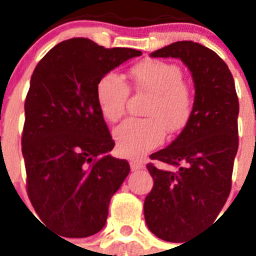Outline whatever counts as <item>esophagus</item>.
I'll list each match as a JSON object with an SVG mask.
<instances>
[{
	"mask_svg": "<svg viewBox=\"0 0 256 256\" xmlns=\"http://www.w3.org/2000/svg\"><path fill=\"white\" fill-rule=\"evenodd\" d=\"M130 167L131 171H140V170L144 168V163L138 162V160H132V162H130Z\"/></svg>",
	"mask_w": 256,
	"mask_h": 256,
	"instance_id": "obj_1",
	"label": "esophagus"
}]
</instances>
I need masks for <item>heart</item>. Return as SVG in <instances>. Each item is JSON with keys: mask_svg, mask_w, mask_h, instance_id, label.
Returning <instances> with one entry per match:
<instances>
[{"mask_svg": "<svg viewBox=\"0 0 256 256\" xmlns=\"http://www.w3.org/2000/svg\"><path fill=\"white\" fill-rule=\"evenodd\" d=\"M131 88L149 94L145 118H128L114 130L120 156L138 160L156 148L167 132L182 130L194 110V94L184 82L182 70L160 60H142L128 70ZM128 86L114 72L100 76L96 85V100L106 120L116 122L125 114Z\"/></svg>", "mask_w": 256, "mask_h": 256, "instance_id": "b5f03b06", "label": "heart"}]
</instances>
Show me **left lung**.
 Returning <instances> with one entry per match:
<instances>
[{"mask_svg":"<svg viewBox=\"0 0 256 256\" xmlns=\"http://www.w3.org/2000/svg\"><path fill=\"white\" fill-rule=\"evenodd\" d=\"M150 56L180 58L195 84L190 121L167 148L150 156L172 170L146 164L154 180L144 202L146 226L162 240L182 242L218 217L230 195L238 149V98L228 66L199 43H172Z\"/></svg>","mask_w":256,"mask_h":256,"instance_id":"obj_1","label":"left lung"}]
</instances>
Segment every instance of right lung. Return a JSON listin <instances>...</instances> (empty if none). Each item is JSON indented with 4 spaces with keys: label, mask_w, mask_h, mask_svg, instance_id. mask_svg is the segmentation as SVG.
Masks as SVG:
<instances>
[{
    "label": "right lung",
    "mask_w": 256,
    "mask_h": 256,
    "mask_svg": "<svg viewBox=\"0 0 256 256\" xmlns=\"http://www.w3.org/2000/svg\"><path fill=\"white\" fill-rule=\"evenodd\" d=\"M142 54L86 38L58 43L38 62L25 100L22 152L26 191L40 220L79 238L104 227L112 195L130 172L96 100L102 75Z\"/></svg>",
    "instance_id": "obj_1"
}]
</instances>
